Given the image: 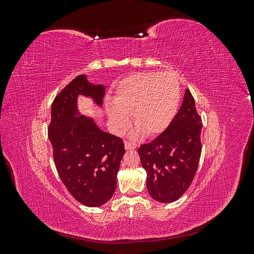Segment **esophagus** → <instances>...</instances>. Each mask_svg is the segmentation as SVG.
Instances as JSON below:
<instances>
[{"mask_svg": "<svg viewBox=\"0 0 254 254\" xmlns=\"http://www.w3.org/2000/svg\"><path fill=\"white\" fill-rule=\"evenodd\" d=\"M136 148V144L135 143H131V142H125V149L126 150H130V149H135Z\"/></svg>", "mask_w": 254, "mask_h": 254, "instance_id": "34e87169", "label": "esophagus"}]
</instances>
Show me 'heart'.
Returning a JSON list of instances; mask_svg holds the SVG:
<instances>
[{"mask_svg":"<svg viewBox=\"0 0 254 254\" xmlns=\"http://www.w3.org/2000/svg\"><path fill=\"white\" fill-rule=\"evenodd\" d=\"M180 96V83L174 74L137 73L119 84L107 117L113 132L121 134L128 129L127 114H131L136 133L153 137L170 126Z\"/></svg>","mask_w":254,"mask_h":254,"instance_id":"obj_1","label":"heart"}]
</instances>
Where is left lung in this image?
I'll return each mask as SVG.
<instances>
[{
	"instance_id": "left-lung-1",
	"label": "left lung",
	"mask_w": 254,
	"mask_h": 254,
	"mask_svg": "<svg viewBox=\"0 0 254 254\" xmlns=\"http://www.w3.org/2000/svg\"><path fill=\"white\" fill-rule=\"evenodd\" d=\"M201 128L194 97L187 89L182 106L170 126L157 139L137 149L147 174L146 187L155 200L174 202L190 186L201 155Z\"/></svg>"
}]
</instances>
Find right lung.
<instances>
[{
  "instance_id": "right-lung-1",
  "label": "right lung",
  "mask_w": 254,
  "mask_h": 254,
  "mask_svg": "<svg viewBox=\"0 0 254 254\" xmlns=\"http://www.w3.org/2000/svg\"><path fill=\"white\" fill-rule=\"evenodd\" d=\"M90 97L103 105L105 86L79 75L52 104L49 137L60 179L83 205L96 207L108 202L117 189V176L125 153L120 137L105 132L94 120L79 115L77 98Z\"/></svg>"
}]
</instances>
